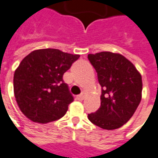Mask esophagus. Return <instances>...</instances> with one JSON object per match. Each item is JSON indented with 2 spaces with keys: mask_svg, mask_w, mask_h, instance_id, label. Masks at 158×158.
<instances>
[{
  "mask_svg": "<svg viewBox=\"0 0 158 158\" xmlns=\"http://www.w3.org/2000/svg\"><path fill=\"white\" fill-rule=\"evenodd\" d=\"M85 96H86V93L82 92L81 94H80L77 95V99L79 100V101H82V100L85 98Z\"/></svg>",
  "mask_w": 158,
  "mask_h": 158,
  "instance_id": "34e87169",
  "label": "esophagus"
}]
</instances>
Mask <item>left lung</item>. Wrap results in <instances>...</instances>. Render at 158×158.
Listing matches in <instances>:
<instances>
[{
	"label": "left lung",
	"instance_id": "obj_1",
	"mask_svg": "<svg viewBox=\"0 0 158 158\" xmlns=\"http://www.w3.org/2000/svg\"><path fill=\"white\" fill-rule=\"evenodd\" d=\"M87 57L102 86L101 106L88 114V119L102 129H118L133 117L141 102V73L118 53L103 51L89 54Z\"/></svg>",
	"mask_w": 158,
	"mask_h": 158
}]
</instances>
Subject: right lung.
<instances>
[{
    "label": "right lung",
    "instance_id": "right-lung-1",
    "mask_svg": "<svg viewBox=\"0 0 158 158\" xmlns=\"http://www.w3.org/2000/svg\"><path fill=\"white\" fill-rule=\"evenodd\" d=\"M79 55L56 48L31 52L14 73V94L22 113L35 123L61 118L73 97L63 76Z\"/></svg>",
    "mask_w": 158,
    "mask_h": 158
}]
</instances>
